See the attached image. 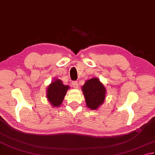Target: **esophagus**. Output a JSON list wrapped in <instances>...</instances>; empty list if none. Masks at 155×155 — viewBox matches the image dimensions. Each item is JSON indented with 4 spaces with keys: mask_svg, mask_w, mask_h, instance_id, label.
Returning <instances> with one entry per match:
<instances>
[{
    "mask_svg": "<svg viewBox=\"0 0 155 155\" xmlns=\"http://www.w3.org/2000/svg\"><path fill=\"white\" fill-rule=\"evenodd\" d=\"M72 86L73 87H74V88H78V83L77 81H72Z\"/></svg>",
    "mask_w": 155,
    "mask_h": 155,
    "instance_id": "obj_1",
    "label": "esophagus"
}]
</instances>
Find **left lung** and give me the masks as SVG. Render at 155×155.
<instances>
[{"label":"left lung","instance_id":"obj_1","mask_svg":"<svg viewBox=\"0 0 155 155\" xmlns=\"http://www.w3.org/2000/svg\"><path fill=\"white\" fill-rule=\"evenodd\" d=\"M82 91L87 106L91 109H96L104 103L106 89L98 78H92L86 81Z\"/></svg>","mask_w":155,"mask_h":155}]
</instances>
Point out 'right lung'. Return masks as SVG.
Masks as SVG:
<instances>
[{
  "mask_svg": "<svg viewBox=\"0 0 155 155\" xmlns=\"http://www.w3.org/2000/svg\"><path fill=\"white\" fill-rule=\"evenodd\" d=\"M69 88L60 80H54L48 86L47 89V98L53 107H59L62 103L66 94L67 90Z\"/></svg>",
  "mask_w": 155,
  "mask_h": 155,
  "instance_id": "1",
  "label": "right lung"
}]
</instances>
